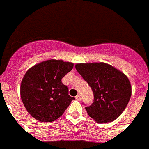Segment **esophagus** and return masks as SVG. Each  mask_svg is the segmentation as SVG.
I'll list each match as a JSON object with an SVG mask.
<instances>
[{
	"label": "esophagus",
	"mask_w": 149,
	"mask_h": 149,
	"mask_svg": "<svg viewBox=\"0 0 149 149\" xmlns=\"http://www.w3.org/2000/svg\"><path fill=\"white\" fill-rule=\"evenodd\" d=\"M76 99L77 100H79V101H80V100H81V99H82V97H81V95L78 94V95L76 97Z\"/></svg>",
	"instance_id": "esophagus-1"
}]
</instances>
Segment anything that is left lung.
<instances>
[{
  "label": "left lung",
  "mask_w": 149,
  "mask_h": 149,
  "mask_svg": "<svg viewBox=\"0 0 149 149\" xmlns=\"http://www.w3.org/2000/svg\"><path fill=\"white\" fill-rule=\"evenodd\" d=\"M75 67L94 93V102L85 107L88 116L100 124L116 120L124 112L131 97L127 76L103 62L81 63Z\"/></svg>",
  "instance_id": "left-lung-1"
}]
</instances>
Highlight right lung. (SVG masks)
<instances>
[{"instance_id":"right-lung-1","label":"right lung","mask_w":149,"mask_h":149,"mask_svg":"<svg viewBox=\"0 0 149 149\" xmlns=\"http://www.w3.org/2000/svg\"><path fill=\"white\" fill-rule=\"evenodd\" d=\"M73 67L71 62L51 59L37 64L25 73L21 82V98L36 120L50 122L58 119L75 99L61 82Z\"/></svg>"}]
</instances>
